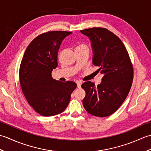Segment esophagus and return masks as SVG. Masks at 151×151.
I'll return each instance as SVG.
<instances>
[{"mask_svg": "<svg viewBox=\"0 0 151 151\" xmlns=\"http://www.w3.org/2000/svg\"><path fill=\"white\" fill-rule=\"evenodd\" d=\"M82 82L81 81H78L77 82V87L78 88H80L81 87V85H82Z\"/></svg>", "mask_w": 151, "mask_h": 151, "instance_id": "34e87169", "label": "esophagus"}]
</instances>
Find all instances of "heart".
<instances>
[{
	"mask_svg": "<svg viewBox=\"0 0 151 151\" xmlns=\"http://www.w3.org/2000/svg\"><path fill=\"white\" fill-rule=\"evenodd\" d=\"M81 49H88V46L84 43H81L76 47V50H81Z\"/></svg>",
	"mask_w": 151,
	"mask_h": 151,
	"instance_id": "obj_1",
	"label": "heart"
}]
</instances>
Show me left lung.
<instances>
[{
    "instance_id": "obj_1",
    "label": "left lung",
    "mask_w": 151,
    "mask_h": 151,
    "mask_svg": "<svg viewBox=\"0 0 151 151\" xmlns=\"http://www.w3.org/2000/svg\"><path fill=\"white\" fill-rule=\"evenodd\" d=\"M81 32L91 41L93 63L99 68L96 72L104 75L97 87L91 81L82 84L86 91L83 106L94 116L107 117L118 110L129 95L134 78L132 63L123 43L111 31L93 27Z\"/></svg>"
}]
</instances>
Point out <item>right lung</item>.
Wrapping results in <instances>:
<instances>
[{
    "label": "right lung",
    "mask_w": 151,
    "mask_h": 151,
    "mask_svg": "<svg viewBox=\"0 0 151 151\" xmlns=\"http://www.w3.org/2000/svg\"><path fill=\"white\" fill-rule=\"evenodd\" d=\"M72 32L49 31L31 41L19 68V81L25 98L37 113L50 117L61 114L68 106L76 88L73 81H56L52 71L58 67V53L63 40Z\"/></svg>",
    "instance_id": "1"
}]
</instances>
